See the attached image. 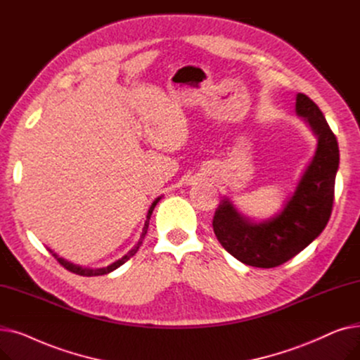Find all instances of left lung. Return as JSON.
<instances>
[{
	"instance_id": "1",
	"label": "left lung",
	"mask_w": 360,
	"mask_h": 360,
	"mask_svg": "<svg viewBox=\"0 0 360 360\" xmlns=\"http://www.w3.org/2000/svg\"><path fill=\"white\" fill-rule=\"evenodd\" d=\"M296 115L316 137L315 153L295 193L273 217L255 221L224 197L216 209L213 231L221 247L247 266L271 269L289 261L315 240L330 220L340 163L337 139L321 109L304 93L296 94Z\"/></svg>"
}]
</instances>
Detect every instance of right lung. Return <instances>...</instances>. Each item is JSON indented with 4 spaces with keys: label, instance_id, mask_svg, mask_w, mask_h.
Masks as SVG:
<instances>
[{
    "label": "right lung",
    "instance_id": "right-lung-1",
    "mask_svg": "<svg viewBox=\"0 0 360 360\" xmlns=\"http://www.w3.org/2000/svg\"><path fill=\"white\" fill-rule=\"evenodd\" d=\"M160 198L162 197H158L153 202H151V205H150V209H148V212H147V216H146V221H144V228H143V232H141V235H140V239H139V242L134 245V247H132L122 258H120V259H117L115 262H112V264H109L108 267H102V269H87V267H82V266H77V264H72V262H70V261H67V259H64V258H61V257H58L56 255L53 251H51L52 252V255L58 259V262L61 264V266L64 267V269H67L68 271H71V273H75V274H79V276H86V277H90V276H103V274H108V273H110V271H113V270H117L118 267H121L124 262H127L132 255H136V252L139 251V248H140V245L143 243V239H144V236H146V233H147V229H148V220H150V217H151V213H153V210H155V207H156V204L160 201Z\"/></svg>",
    "mask_w": 360,
    "mask_h": 360
}]
</instances>
